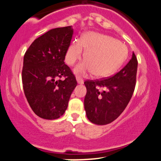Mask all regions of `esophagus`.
Here are the masks:
<instances>
[{"label":"esophagus","mask_w":161,"mask_h":161,"mask_svg":"<svg viewBox=\"0 0 161 161\" xmlns=\"http://www.w3.org/2000/svg\"><path fill=\"white\" fill-rule=\"evenodd\" d=\"M76 80H77V82L79 84H82L84 82L83 79H82V78L79 77V76H76Z\"/></svg>","instance_id":"34e87169"}]
</instances>
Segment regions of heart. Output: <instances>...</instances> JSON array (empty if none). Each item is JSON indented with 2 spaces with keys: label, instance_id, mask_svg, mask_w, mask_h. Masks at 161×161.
<instances>
[{
  "label": "heart",
  "instance_id": "heart-1",
  "mask_svg": "<svg viewBox=\"0 0 161 161\" xmlns=\"http://www.w3.org/2000/svg\"><path fill=\"white\" fill-rule=\"evenodd\" d=\"M86 51L85 60L75 69L77 74L92 72L95 76H110L122 65L128 55V49L123 43L112 36L89 32L85 34L82 41L74 40L67 49L65 60L73 66Z\"/></svg>",
  "mask_w": 161,
  "mask_h": 161
}]
</instances>
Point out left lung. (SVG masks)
I'll return each instance as SVG.
<instances>
[{
  "label": "left lung",
  "instance_id": "left-lung-1",
  "mask_svg": "<svg viewBox=\"0 0 161 161\" xmlns=\"http://www.w3.org/2000/svg\"><path fill=\"white\" fill-rule=\"evenodd\" d=\"M137 69V57L133 53L128 64L115 75L84 82L87 89L84 99L85 110L92 123L107 125L123 112L135 91Z\"/></svg>",
  "mask_w": 161,
  "mask_h": 161
}]
</instances>
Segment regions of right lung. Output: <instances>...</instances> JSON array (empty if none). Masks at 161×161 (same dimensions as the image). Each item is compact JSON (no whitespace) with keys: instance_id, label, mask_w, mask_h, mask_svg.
<instances>
[{"instance_id":"1","label":"right lung","mask_w":161,"mask_h":161,"mask_svg":"<svg viewBox=\"0 0 161 161\" xmlns=\"http://www.w3.org/2000/svg\"><path fill=\"white\" fill-rule=\"evenodd\" d=\"M72 34V26L50 30L36 39L24 55V94L33 112L43 119L63 115L77 86L75 75L64 63Z\"/></svg>"}]
</instances>
